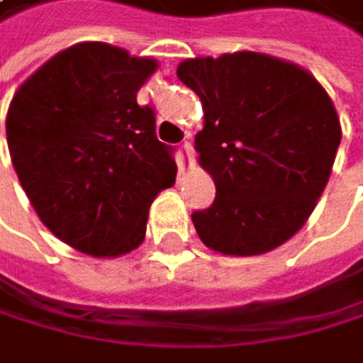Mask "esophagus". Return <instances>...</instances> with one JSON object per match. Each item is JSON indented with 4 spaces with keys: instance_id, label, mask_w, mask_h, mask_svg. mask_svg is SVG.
Masks as SVG:
<instances>
[{
    "instance_id": "obj_1",
    "label": "esophagus",
    "mask_w": 363,
    "mask_h": 363,
    "mask_svg": "<svg viewBox=\"0 0 363 363\" xmlns=\"http://www.w3.org/2000/svg\"><path fill=\"white\" fill-rule=\"evenodd\" d=\"M183 154H185L189 167H194V162H196V151H194V145H191V140H189V135H187V140L183 143Z\"/></svg>"
}]
</instances>
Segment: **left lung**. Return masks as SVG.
Here are the masks:
<instances>
[{
  "label": "left lung",
  "mask_w": 363,
  "mask_h": 363,
  "mask_svg": "<svg viewBox=\"0 0 363 363\" xmlns=\"http://www.w3.org/2000/svg\"><path fill=\"white\" fill-rule=\"evenodd\" d=\"M176 73L201 98L196 151L216 185L214 203L191 214L201 241L230 257L286 243L313 214L342 143L328 93L296 64L252 50L185 60Z\"/></svg>",
  "instance_id": "8db88e82"
}]
</instances>
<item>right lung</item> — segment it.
Masks as SVG:
<instances>
[{
    "mask_svg": "<svg viewBox=\"0 0 363 363\" xmlns=\"http://www.w3.org/2000/svg\"><path fill=\"white\" fill-rule=\"evenodd\" d=\"M156 60L102 42L62 50L15 93L6 138L44 225L91 257L143 243L156 194L176 183L174 149L135 100Z\"/></svg>",
    "mask_w": 363,
    "mask_h": 363,
    "instance_id": "1",
    "label": "right lung"
}]
</instances>
